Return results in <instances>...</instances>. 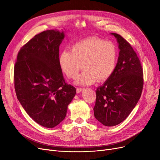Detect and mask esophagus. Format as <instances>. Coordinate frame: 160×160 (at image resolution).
Returning a JSON list of instances; mask_svg holds the SVG:
<instances>
[{
    "mask_svg": "<svg viewBox=\"0 0 160 160\" xmlns=\"http://www.w3.org/2000/svg\"><path fill=\"white\" fill-rule=\"evenodd\" d=\"M82 90H83V89L82 88H77V93H80V92H81L82 91Z\"/></svg>",
    "mask_w": 160,
    "mask_h": 160,
    "instance_id": "esophagus-1",
    "label": "esophagus"
}]
</instances>
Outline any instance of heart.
I'll list each match as a JSON object with an SVG mask.
<instances>
[{
  "mask_svg": "<svg viewBox=\"0 0 160 160\" xmlns=\"http://www.w3.org/2000/svg\"><path fill=\"white\" fill-rule=\"evenodd\" d=\"M118 50L113 42L98 37H89L72 45L70 51H62L59 63L62 72L69 79L77 77L76 83L87 85L95 81L102 82L113 74L117 64Z\"/></svg>",
  "mask_w": 160,
  "mask_h": 160,
  "instance_id": "obj_1",
  "label": "heart"
}]
</instances>
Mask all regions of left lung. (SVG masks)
Segmentation results:
<instances>
[{
	"label": "left lung",
	"mask_w": 160,
	"mask_h": 160,
	"mask_svg": "<svg viewBox=\"0 0 160 160\" xmlns=\"http://www.w3.org/2000/svg\"><path fill=\"white\" fill-rule=\"evenodd\" d=\"M119 43V54L113 74L97 89L95 118L105 126H115L126 119L141 97L143 68L129 43L117 33H111Z\"/></svg>",
	"instance_id": "left-lung-1"
}]
</instances>
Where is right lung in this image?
Listing matches in <instances>:
<instances>
[{
  "label": "right lung",
  "instance_id": "obj_1",
  "mask_svg": "<svg viewBox=\"0 0 160 160\" xmlns=\"http://www.w3.org/2000/svg\"><path fill=\"white\" fill-rule=\"evenodd\" d=\"M64 32L48 30L35 35L21 47L14 68L17 99L35 122L47 128L65 118L67 106L76 94L65 83L59 63Z\"/></svg>",
  "mask_w": 160,
  "mask_h": 160
}]
</instances>
